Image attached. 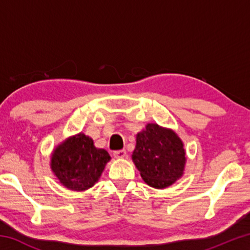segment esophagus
Here are the masks:
<instances>
[{
  "mask_svg": "<svg viewBox=\"0 0 250 250\" xmlns=\"http://www.w3.org/2000/svg\"><path fill=\"white\" fill-rule=\"evenodd\" d=\"M125 155H126V152L124 149L117 150V151L113 152V156H115L116 159H124V158H125Z\"/></svg>",
  "mask_w": 250,
  "mask_h": 250,
  "instance_id": "obj_1",
  "label": "esophagus"
}]
</instances>
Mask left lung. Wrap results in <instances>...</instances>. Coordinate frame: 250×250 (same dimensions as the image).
<instances>
[{"label":"left lung","mask_w":250,"mask_h":250,"mask_svg":"<svg viewBox=\"0 0 250 250\" xmlns=\"http://www.w3.org/2000/svg\"><path fill=\"white\" fill-rule=\"evenodd\" d=\"M132 161L147 185L166 188L183 175L186 163L184 145L173 130L147 124L137 134Z\"/></svg>","instance_id":"obj_1"}]
</instances>
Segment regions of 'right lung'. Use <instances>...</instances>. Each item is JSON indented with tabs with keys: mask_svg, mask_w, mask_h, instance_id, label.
I'll return each mask as SVG.
<instances>
[{
	"mask_svg": "<svg viewBox=\"0 0 250 250\" xmlns=\"http://www.w3.org/2000/svg\"><path fill=\"white\" fill-rule=\"evenodd\" d=\"M110 159L107 151L97 149L94 140L80 132L55 147L50 168L65 188L82 192L98 182Z\"/></svg>",
	"mask_w": 250,
	"mask_h": 250,
	"instance_id": "obj_1",
	"label": "right lung"
}]
</instances>
